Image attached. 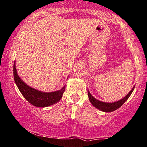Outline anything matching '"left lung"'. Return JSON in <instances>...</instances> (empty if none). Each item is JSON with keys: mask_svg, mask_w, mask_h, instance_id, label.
I'll use <instances>...</instances> for the list:
<instances>
[{"mask_svg": "<svg viewBox=\"0 0 147 147\" xmlns=\"http://www.w3.org/2000/svg\"><path fill=\"white\" fill-rule=\"evenodd\" d=\"M134 87H135V86H134V87L132 88V89L130 90L129 93H128L125 98L119 100L117 101V102H102V101L98 100L96 99L94 97L92 96V95L90 94L88 90V95L89 100H90V102H91V104L93 105V106L96 107V108L99 109V110H101V111L106 112V113H110V112H113L114 111V110L118 109L119 107H120L124 103H125V101H126L129 98V97L131 96V93H132L133 90H134Z\"/></svg>", "mask_w": 147, "mask_h": 147, "instance_id": "8db88e82", "label": "left lung"}]
</instances>
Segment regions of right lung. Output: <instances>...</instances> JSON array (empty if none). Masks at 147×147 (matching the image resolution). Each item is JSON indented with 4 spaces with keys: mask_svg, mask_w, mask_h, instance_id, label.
<instances>
[{
    "mask_svg": "<svg viewBox=\"0 0 147 147\" xmlns=\"http://www.w3.org/2000/svg\"><path fill=\"white\" fill-rule=\"evenodd\" d=\"M13 76H14L15 82L24 98L30 103L36 107H45L55 104L61 100L65 90V86L61 90L50 92V93L42 92L31 88L25 82H23L18 75L16 63H14L13 65Z\"/></svg>",
    "mask_w": 147,
    "mask_h": 147,
    "instance_id": "right-lung-1",
    "label": "right lung"
}]
</instances>
